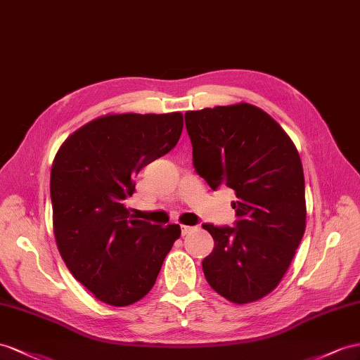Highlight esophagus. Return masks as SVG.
Listing matches in <instances>:
<instances>
[{
  "mask_svg": "<svg viewBox=\"0 0 360 360\" xmlns=\"http://www.w3.org/2000/svg\"><path fill=\"white\" fill-rule=\"evenodd\" d=\"M193 229H196V226H188V225H181V233H182V236H187V234H190Z\"/></svg>",
  "mask_w": 360,
  "mask_h": 360,
  "instance_id": "1",
  "label": "esophagus"
}]
</instances>
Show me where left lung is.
<instances>
[{
    "label": "left lung",
    "mask_w": 360,
    "mask_h": 360,
    "mask_svg": "<svg viewBox=\"0 0 360 360\" xmlns=\"http://www.w3.org/2000/svg\"><path fill=\"white\" fill-rule=\"evenodd\" d=\"M193 165L216 190L233 188L236 226L204 224L214 250L202 269L219 295L236 304L271 293L289 269L306 229L300 155L289 135L250 103L186 112Z\"/></svg>",
    "instance_id": "8db88e82"
}]
</instances>
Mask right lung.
I'll use <instances>...</instances> for the list:
<instances>
[{
	"mask_svg": "<svg viewBox=\"0 0 360 360\" xmlns=\"http://www.w3.org/2000/svg\"><path fill=\"white\" fill-rule=\"evenodd\" d=\"M181 112L108 114L71 134L54 156L50 179L58 250L75 278L101 302L131 306L153 288L181 228L131 216L124 200L135 176L169 153Z\"/></svg>",
	"mask_w": 360,
	"mask_h": 360,
	"instance_id": "obj_1",
	"label": "right lung"
}]
</instances>
